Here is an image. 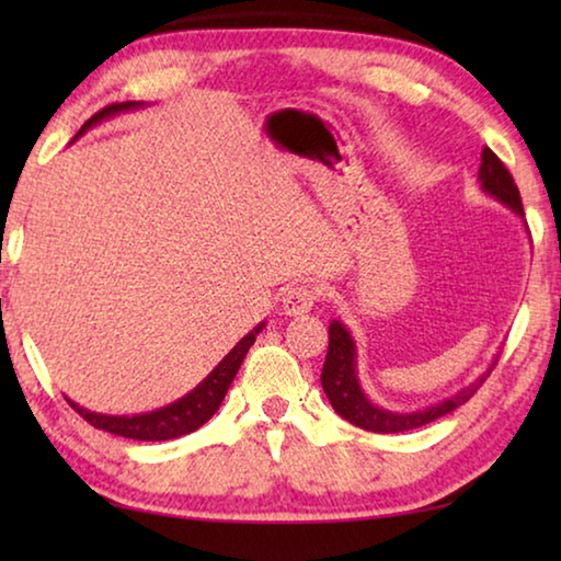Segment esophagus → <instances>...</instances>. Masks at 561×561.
Returning <instances> with one entry per match:
<instances>
[{
    "mask_svg": "<svg viewBox=\"0 0 561 561\" xmlns=\"http://www.w3.org/2000/svg\"><path fill=\"white\" fill-rule=\"evenodd\" d=\"M317 301V294L307 284H297V287H289L287 291L282 294V311L287 317H301L311 311Z\"/></svg>",
    "mask_w": 561,
    "mask_h": 561,
    "instance_id": "esophagus-1",
    "label": "esophagus"
}]
</instances>
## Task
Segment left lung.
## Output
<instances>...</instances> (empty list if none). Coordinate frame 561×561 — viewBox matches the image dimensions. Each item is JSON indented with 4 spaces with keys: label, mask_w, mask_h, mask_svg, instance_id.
Wrapping results in <instances>:
<instances>
[{
    "label": "left lung",
    "mask_w": 561,
    "mask_h": 561,
    "mask_svg": "<svg viewBox=\"0 0 561 561\" xmlns=\"http://www.w3.org/2000/svg\"><path fill=\"white\" fill-rule=\"evenodd\" d=\"M478 183L482 193L490 195L492 201L505 205L507 210H512L525 220V213H522V197L515 180H512L510 170L502 165V160L492 153L490 148L482 150L480 156ZM495 360H492V364L478 378H474L472 383L440 398L438 403H431L425 408H413V411H393V408H383L374 403L364 391V386H360V378H358L356 341L351 336V331L344 321L334 319L329 324V351H327L324 368H321V388H324L331 408H334L344 421L354 423L356 428H364L371 433H401V431L421 428V425L455 411V408H460L465 401H470L472 393L478 391L482 381L490 376Z\"/></svg>",
    "instance_id": "left-lung-1"
}]
</instances>
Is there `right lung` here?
Returning <instances> with one entry per match:
<instances>
[{"instance_id":"add662e5","label":"right lung","mask_w":561,"mask_h":561,"mask_svg":"<svg viewBox=\"0 0 561 561\" xmlns=\"http://www.w3.org/2000/svg\"><path fill=\"white\" fill-rule=\"evenodd\" d=\"M146 106L148 103H144V101L113 103V106H106L103 111H99L96 116H91L87 123H83L81 130L73 136V140H79L83 133L93 126H99L101 121H108L113 116H118V113L138 111ZM262 329H264V321H260V324L254 327L250 334H244L240 341H237V344L227 351V356L220 360V364H217L213 371L193 388V391H187L185 396H180L178 401L168 403L163 408H156V411L133 413V415H108V413L89 411V408H83L76 401H71L69 396H66V401H69V405L76 413L87 417L93 428L121 435V438H130V440L180 438V435H187V433L201 428V425H205L217 413V408H220L225 401L227 388H230L232 378L237 376V371H240L247 351H250V346L254 344V339H257Z\"/></svg>"}]
</instances>
